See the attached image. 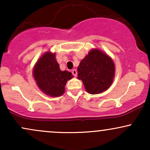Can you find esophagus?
<instances>
[{"label": "esophagus", "instance_id": "obj_1", "mask_svg": "<svg viewBox=\"0 0 150 150\" xmlns=\"http://www.w3.org/2000/svg\"><path fill=\"white\" fill-rule=\"evenodd\" d=\"M72 73H73V75H74V76L76 77L77 75V70H76V69H73V70H72Z\"/></svg>", "mask_w": 150, "mask_h": 150}]
</instances>
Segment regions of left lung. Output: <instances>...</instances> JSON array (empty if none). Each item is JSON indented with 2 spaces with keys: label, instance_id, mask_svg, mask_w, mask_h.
<instances>
[{
  "label": "left lung",
  "instance_id": "left-lung-1",
  "mask_svg": "<svg viewBox=\"0 0 150 150\" xmlns=\"http://www.w3.org/2000/svg\"><path fill=\"white\" fill-rule=\"evenodd\" d=\"M77 72V78L82 81L86 91L97 94L107 90L112 84L115 65L107 54L94 49L81 61Z\"/></svg>",
  "mask_w": 150,
  "mask_h": 150
}]
</instances>
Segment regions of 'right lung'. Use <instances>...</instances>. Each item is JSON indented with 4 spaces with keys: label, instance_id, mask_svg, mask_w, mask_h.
Wrapping results in <instances>:
<instances>
[{
    "label": "right lung",
    "instance_id": "add662e5",
    "mask_svg": "<svg viewBox=\"0 0 150 150\" xmlns=\"http://www.w3.org/2000/svg\"><path fill=\"white\" fill-rule=\"evenodd\" d=\"M33 76L39 88L50 97L63 94L68 80L73 78L70 72L62 71L56 59V53L46 52L34 67Z\"/></svg>",
    "mask_w": 150,
    "mask_h": 150
}]
</instances>
